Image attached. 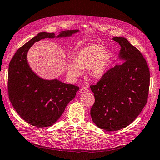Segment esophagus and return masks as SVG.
Listing matches in <instances>:
<instances>
[{
    "label": "esophagus",
    "instance_id": "34e87169",
    "mask_svg": "<svg viewBox=\"0 0 160 160\" xmlns=\"http://www.w3.org/2000/svg\"><path fill=\"white\" fill-rule=\"evenodd\" d=\"M88 92V89L87 87H85L82 88L80 89V92L82 93V94Z\"/></svg>",
    "mask_w": 160,
    "mask_h": 160
}]
</instances>
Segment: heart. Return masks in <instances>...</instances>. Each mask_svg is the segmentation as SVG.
I'll use <instances>...</instances> for the list:
<instances>
[{"mask_svg":"<svg viewBox=\"0 0 160 160\" xmlns=\"http://www.w3.org/2000/svg\"><path fill=\"white\" fill-rule=\"evenodd\" d=\"M112 54L100 44L84 47L76 53L74 61L68 64V72L73 78L82 73V68L90 67L89 73L96 79H100L108 73L112 61Z\"/></svg>","mask_w":160,"mask_h":160,"instance_id":"heart-1","label":"heart"}]
</instances>
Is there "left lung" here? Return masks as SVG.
Segmentation results:
<instances>
[{
  "instance_id": "left-lung-1",
  "label": "left lung",
  "mask_w": 160,
  "mask_h": 160,
  "mask_svg": "<svg viewBox=\"0 0 160 160\" xmlns=\"http://www.w3.org/2000/svg\"><path fill=\"white\" fill-rule=\"evenodd\" d=\"M113 40L120 45L122 65L108 70L91 89L95 98L91 109L95 124L107 131H117L130 124L148 98L150 73L141 52L123 37Z\"/></svg>"
}]
</instances>
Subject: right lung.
Here are the masks:
<instances>
[{"label":"right lung","mask_w":160,"mask_h":160,"mask_svg":"<svg viewBox=\"0 0 160 160\" xmlns=\"http://www.w3.org/2000/svg\"><path fill=\"white\" fill-rule=\"evenodd\" d=\"M78 30H65L58 36L40 32L16 51L8 72V92L11 104L23 120L38 128L52 126L61 117L79 87L57 80L41 78L32 70L27 54L35 42L44 38L69 37Z\"/></svg>","instance_id":"obj_1"}]
</instances>
